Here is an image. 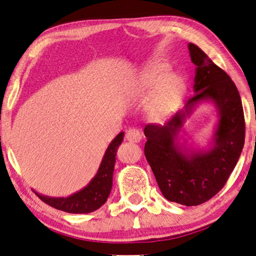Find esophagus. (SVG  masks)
Listing matches in <instances>:
<instances>
[{"mask_svg":"<svg viewBox=\"0 0 256 256\" xmlns=\"http://www.w3.org/2000/svg\"><path fill=\"white\" fill-rule=\"evenodd\" d=\"M142 138V134L138 128H128L126 131V139L131 142H139Z\"/></svg>","mask_w":256,"mask_h":256,"instance_id":"34e87169","label":"esophagus"}]
</instances>
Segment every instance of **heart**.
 Instances as JSON below:
<instances>
[{
    "label": "heart",
    "instance_id": "b5f03b06",
    "mask_svg": "<svg viewBox=\"0 0 256 256\" xmlns=\"http://www.w3.org/2000/svg\"><path fill=\"white\" fill-rule=\"evenodd\" d=\"M168 64L156 62L142 71L137 80V94L148 97L146 110L151 119L166 120L182 103L186 94L185 80L168 70Z\"/></svg>",
    "mask_w": 256,
    "mask_h": 256
}]
</instances>
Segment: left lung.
<instances>
[{"label": "left lung", "mask_w": 256, "mask_h": 256, "mask_svg": "<svg viewBox=\"0 0 256 256\" xmlns=\"http://www.w3.org/2000/svg\"><path fill=\"white\" fill-rule=\"evenodd\" d=\"M196 69L194 92L185 108L165 125L148 124L144 134L145 156L162 196L180 205L198 206L222 188L240 158L244 144V116L234 82L196 44H188ZM202 100H212L220 112L212 146L188 152L176 139L186 118Z\"/></svg>", "instance_id": "obj_1"}]
</instances>
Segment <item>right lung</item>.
I'll return each instance as SVG.
<instances>
[{
    "instance_id": "obj_1",
    "label": "right lung",
    "mask_w": 256,
    "mask_h": 256,
    "mask_svg": "<svg viewBox=\"0 0 256 256\" xmlns=\"http://www.w3.org/2000/svg\"><path fill=\"white\" fill-rule=\"evenodd\" d=\"M124 138V132H120L105 152L100 168L92 180L80 192L72 194L68 198H51L35 192L37 196L54 208L63 210V212L83 214L91 213L100 208L106 202L108 194L112 188V176L116 162V153L118 146L122 144Z\"/></svg>"
}]
</instances>
